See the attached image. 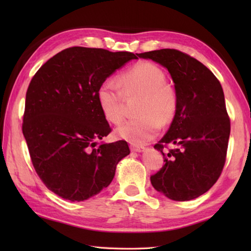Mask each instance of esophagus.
Here are the masks:
<instances>
[{
    "mask_svg": "<svg viewBox=\"0 0 251 251\" xmlns=\"http://www.w3.org/2000/svg\"><path fill=\"white\" fill-rule=\"evenodd\" d=\"M130 149H131V151H134V152H143V151H145V147H142V146H131Z\"/></svg>",
    "mask_w": 251,
    "mask_h": 251,
    "instance_id": "obj_1",
    "label": "esophagus"
}]
</instances>
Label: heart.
<instances>
[{
	"label": "heart",
	"instance_id": "obj_1",
	"mask_svg": "<svg viewBox=\"0 0 251 251\" xmlns=\"http://www.w3.org/2000/svg\"><path fill=\"white\" fill-rule=\"evenodd\" d=\"M120 89L112 79H105L97 89L99 108L106 121L120 124L125 117L124 95L141 96L137 119L129 120L116 129V135L132 145H142L156 136L161 126L175 119L178 97L173 86L166 83L161 68L151 62H139L125 71L119 78Z\"/></svg>",
	"mask_w": 251,
	"mask_h": 251
}]
</instances>
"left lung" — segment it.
I'll return each instance as SVG.
<instances>
[{"label": "left lung", "mask_w": 251, "mask_h": 251, "mask_svg": "<svg viewBox=\"0 0 251 251\" xmlns=\"http://www.w3.org/2000/svg\"><path fill=\"white\" fill-rule=\"evenodd\" d=\"M138 56L167 69L178 97L172 125L154 146L165 164L151 176V183L170 200H194L217 182L226 164L231 123L222 86L206 66L180 50L164 49ZM169 143L179 148L163 152Z\"/></svg>", "instance_id": "8db88e82"}]
</instances>
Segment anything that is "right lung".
<instances>
[{
  "label": "right lung",
  "mask_w": 251,
  "mask_h": 251,
  "mask_svg": "<svg viewBox=\"0 0 251 251\" xmlns=\"http://www.w3.org/2000/svg\"><path fill=\"white\" fill-rule=\"evenodd\" d=\"M137 59L129 51L69 47L47 60L25 94L23 134L32 165L46 188L83 201L106 188L130 153L124 140L101 143L111 127L97 89L116 69Z\"/></svg>",
  "instance_id": "right-lung-1"
}]
</instances>
